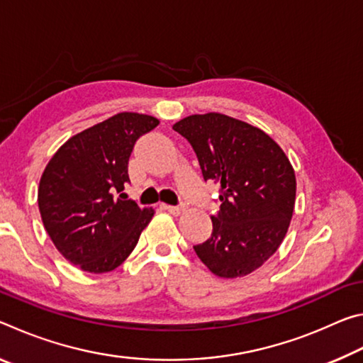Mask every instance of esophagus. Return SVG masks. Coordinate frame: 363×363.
I'll return each mask as SVG.
<instances>
[{
  "instance_id": "34e87169",
  "label": "esophagus",
  "mask_w": 363,
  "mask_h": 363,
  "mask_svg": "<svg viewBox=\"0 0 363 363\" xmlns=\"http://www.w3.org/2000/svg\"><path fill=\"white\" fill-rule=\"evenodd\" d=\"M164 210L169 211L171 214H174V216H179V214L186 210V206L184 205H164Z\"/></svg>"
}]
</instances>
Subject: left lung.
Masks as SVG:
<instances>
[{
  "instance_id": "left-lung-1",
  "label": "left lung",
  "mask_w": 363,
  "mask_h": 363,
  "mask_svg": "<svg viewBox=\"0 0 363 363\" xmlns=\"http://www.w3.org/2000/svg\"><path fill=\"white\" fill-rule=\"evenodd\" d=\"M192 145L205 181H216L213 232L194 250L213 274L243 277L280 247L296 199V177L284 150L259 128L220 113L192 115L173 126Z\"/></svg>"
}]
</instances>
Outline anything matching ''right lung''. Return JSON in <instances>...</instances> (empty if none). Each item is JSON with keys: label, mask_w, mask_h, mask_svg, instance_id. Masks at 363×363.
Here are the masks:
<instances>
[{"label": "right lung", "mask_w": 363, "mask_h": 363, "mask_svg": "<svg viewBox=\"0 0 363 363\" xmlns=\"http://www.w3.org/2000/svg\"><path fill=\"white\" fill-rule=\"evenodd\" d=\"M149 115L123 112L70 138L41 176L38 206L52 243L86 272H110L130 256L152 208L126 199L128 162L138 139L158 126Z\"/></svg>", "instance_id": "obj_1"}]
</instances>
